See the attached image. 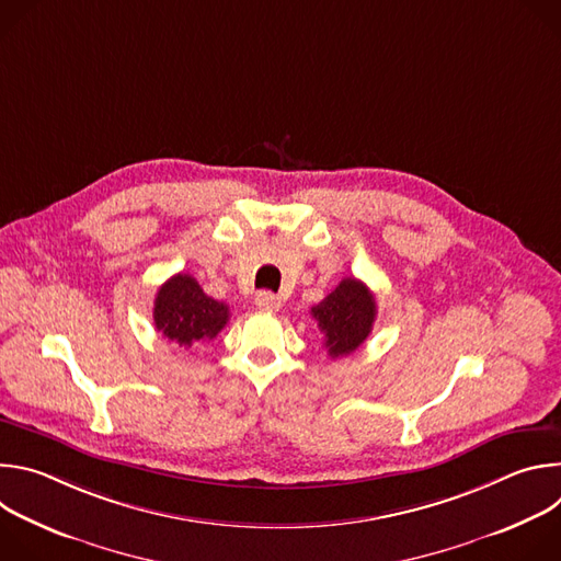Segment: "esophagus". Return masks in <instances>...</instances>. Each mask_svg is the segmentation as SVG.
<instances>
[{
	"mask_svg": "<svg viewBox=\"0 0 561 561\" xmlns=\"http://www.w3.org/2000/svg\"><path fill=\"white\" fill-rule=\"evenodd\" d=\"M255 304H257V308H262V310H279V308H282V299H279L277 295H273L271 290L257 293Z\"/></svg>",
	"mask_w": 561,
	"mask_h": 561,
	"instance_id": "obj_1",
	"label": "esophagus"
}]
</instances>
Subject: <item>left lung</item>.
<instances>
[{"label":"left lung","mask_w":561,"mask_h":561,"mask_svg":"<svg viewBox=\"0 0 561 561\" xmlns=\"http://www.w3.org/2000/svg\"><path fill=\"white\" fill-rule=\"evenodd\" d=\"M319 331L324 333L329 355L344 357L355 353L373 331L377 314L375 295L355 277H346L322 301L310 308Z\"/></svg>","instance_id":"8db88e82"}]
</instances>
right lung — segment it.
I'll list each match as a JSON object with an SVG mask.
<instances>
[{"label":"right lung","mask_w":561,"mask_h":561,"mask_svg":"<svg viewBox=\"0 0 561 561\" xmlns=\"http://www.w3.org/2000/svg\"><path fill=\"white\" fill-rule=\"evenodd\" d=\"M152 319L167 340L191 348L217 337L228 324V306L208 297L195 277L178 273L159 286Z\"/></svg>","instance_id":"right-lung-1"}]
</instances>
